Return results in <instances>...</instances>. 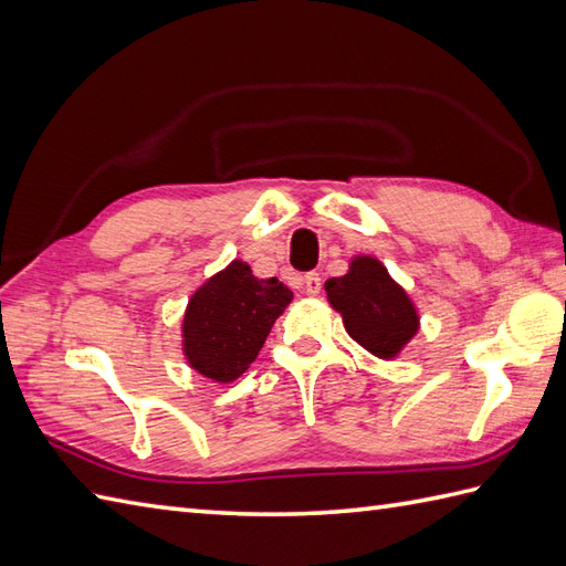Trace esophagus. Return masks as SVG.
I'll use <instances>...</instances> for the list:
<instances>
[{
  "instance_id": "1",
  "label": "esophagus",
  "mask_w": 566,
  "mask_h": 566,
  "mask_svg": "<svg viewBox=\"0 0 566 566\" xmlns=\"http://www.w3.org/2000/svg\"><path fill=\"white\" fill-rule=\"evenodd\" d=\"M321 274L318 272H308L306 277H304V289H306V294L308 296H315V294H321Z\"/></svg>"
}]
</instances>
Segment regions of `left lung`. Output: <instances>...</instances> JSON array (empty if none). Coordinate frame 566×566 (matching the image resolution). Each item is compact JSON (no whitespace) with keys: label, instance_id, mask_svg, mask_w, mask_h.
I'll list each match as a JSON object with an SVG mask.
<instances>
[{"label":"left lung","instance_id":"left-lung-1","mask_svg":"<svg viewBox=\"0 0 566 566\" xmlns=\"http://www.w3.org/2000/svg\"><path fill=\"white\" fill-rule=\"evenodd\" d=\"M325 292L331 306L343 315L349 337L378 359L398 357L419 331L412 298L371 255L354 258L347 274L325 282Z\"/></svg>","mask_w":566,"mask_h":566}]
</instances>
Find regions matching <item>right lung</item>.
<instances>
[{
	"instance_id": "1",
	"label": "right lung",
	"mask_w": 566,
	"mask_h": 566,
	"mask_svg": "<svg viewBox=\"0 0 566 566\" xmlns=\"http://www.w3.org/2000/svg\"><path fill=\"white\" fill-rule=\"evenodd\" d=\"M292 296L277 277L258 280L248 262L233 260L188 301L182 318L188 364L217 384H231L255 361Z\"/></svg>"
}]
</instances>
